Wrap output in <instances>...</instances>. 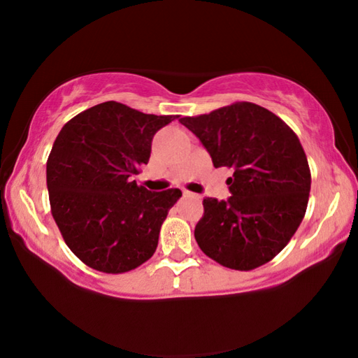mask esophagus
I'll list each match as a JSON object with an SVG mask.
<instances>
[{
    "label": "esophagus",
    "mask_w": 358,
    "mask_h": 358,
    "mask_svg": "<svg viewBox=\"0 0 358 358\" xmlns=\"http://www.w3.org/2000/svg\"><path fill=\"white\" fill-rule=\"evenodd\" d=\"M183 194H185V196H186V197H191V199H201V197H199V196H197V194H194V192H189V191H185Z\"/></svg>",
    "instance_id": "1"
}]
</instances>
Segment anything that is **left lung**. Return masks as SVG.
I'll return each instance as SVG.
<instances>
[{"label":"left lung","instance_id":"left-lung-1","mask_svg":"<svg viewBox=\"0 0 358 358\" xmlns=\"http://www.w3.org/2000/svg\"><path fill=\"white\" fill-rule=\"evenodd\" d=\"M215 167L234 171L227 201L203 199L194 237L217 264L252 270L289 243L305 216L311 189L308 159L295 132L252 102L180 118Z\"/></svg>","mask_w":358,"mask_h":358}]
</instances>
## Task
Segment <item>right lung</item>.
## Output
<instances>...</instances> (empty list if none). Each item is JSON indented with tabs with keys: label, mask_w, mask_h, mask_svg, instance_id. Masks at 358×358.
Listing matches in <instances>:
<instances>
[{
	"label": "right lung",
	"mask_w": 358,
	"mask_h": 358,
	"mask_svg": "<svg viewBox=\"0 0 358 358\" xmlns=\"http://www.w3.org/2000/svg\"><path fill=\"white\" fill-rule=\"evenodd\" d=\"M175 118L107 101L59 131L47 161V189L53 220L83 264L124 273L153 256L181 191L151 192L131 177L148 162L156 132Z\"/></svg>",
	"instance_id": "1"
}]
</instances>
